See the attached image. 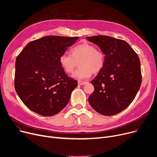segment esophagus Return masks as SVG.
Masks as SVG:
<instances>
[{"mask_svg": "<svg viewBox=\"0 0 157 157\" xmlns=\"http://www.w3.org/2000/svg\"><path fill=\"white\" fill-rule=\"evenodd\" d=\"M78 85H80V86H84V85H85V84H87V82L79 80V81L78 82Z\"/></svg>", "mask_w": 157, "mask_h": 157, "instance_id": "esophagus-1", "label": "esophagus"}]
</instances>
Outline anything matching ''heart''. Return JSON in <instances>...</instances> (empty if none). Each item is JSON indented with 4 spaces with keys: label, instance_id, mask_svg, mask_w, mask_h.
<instances>
[{
    "label": "heart",
    "instance_id": "b5f03b06",
    "mask_svg": "<svg viewBox=\"0 0 157 157\" xmlns=\"http://www.w3.org/2000/svg\"><path fill=\"white\" fill-rule=\"evenodd\" d=\"M71 54H61L59 61L64 71L71 73L77 66V62L80 61V68L72 75L76 78H87L92 73H99L104 67L105 54L101 51L97 50L94 45L88 42H84L73 47L71 50Z\"/></svg>",
    "mask_w": 157,
    "mask_h": 157
}]
</instances>
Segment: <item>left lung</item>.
Wrapping results in <instances>:
<instances>
[{
  "mask_svg": "<svg viewBox=\"0 0 157 157\" xmlns=\"http://www.w3.org/2000/svg\"><path fill=\"white\" fill-rule=\"evenodd\" d=\"M86 39L98 45L105 56L103 69L91 81L94 91L89 104L101 115H116L129 106L141 87L140 58L124 40L106 35Z\"/></svg>",
  "mask_w": 157,
  "mask_h": 157,
  "instance_id": "obj_1",
  "label": "left lung"
}]
</instances>
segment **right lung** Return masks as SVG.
<instances>
[{
  "label": "right lung",
  "instance_id": "1",
  "mask_svg": "<svg viewBox=\"0 0 157 157\" xmlns=\"http://www.w3.org/2000/svg\"><path fill=\"white\" fill-rule=\"evenodd\" d=\"M78 36H47L28 44L16 59L14 87L23 103L45 117L67 106L77 81L61 68L59 58Z\"/></svg>",
  "mask_w": 157,
  "mask_h": 157
}]
</instances>
